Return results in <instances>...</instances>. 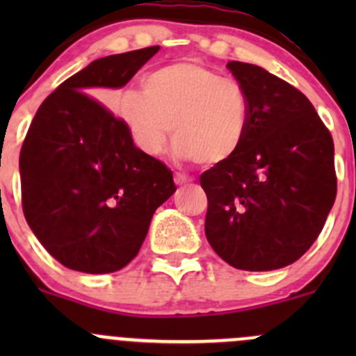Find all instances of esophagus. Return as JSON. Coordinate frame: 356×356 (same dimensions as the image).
<instances>
[{
  "label": "esophagus",
  "instance_id": "34e87169",
  "mask_svg": "<svg viewBox=\"0 0 356 356\" xmlns=\"http://www.w3.org/2000/svg\"><path fill=\"white\" fill-rule=\"evenodd\" d=\"M174 179H175V184L177 186H186L191 182V177H188V175H184V174H175Z\"/></svg>",
  "mask_w": 356,
  "mask_h": 356
}]
</instances>
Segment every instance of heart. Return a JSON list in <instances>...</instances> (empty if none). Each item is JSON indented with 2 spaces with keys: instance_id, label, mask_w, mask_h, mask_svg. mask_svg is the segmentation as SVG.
<instances>
[{
  "instance_id": "obj_1",
  "label": "heart",
  "mask_w": 356,
  "mask_h": 356,
  "mask_svg": "<svg viewBox=\"0 0 356 356\" xmlns=\"http://www.w3.org/2000/svg\"><path fill=\"white\" fill-rule=\"evenodd\" d=\"M145 91L124 89L113 115L146 155H160L174 136V155L201 165L231 160L250 124V102L239 82L200 63L181 62L153 70Z\"/></svg>"
}]
</instances>
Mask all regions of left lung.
Masks as SVG:
<instances>
[{
    "label": "left lung",
    "instance_id": "1",
    "mask_svg": "<svg viewBox=\"0 0 356 356\" xmlns=\"http://www.w3.org/2000/svg\"><path fill=\"white\" fill-rule=\"evenodd\" d=\"M246 91L250 124L231 160L200 177L204 234L239 270L282 268L315 243L336 200L331 132L303 92L265 68L229 62Z\"/></svg>",
    "mask_w": 356,
    "mask_h": 356
}]
</instances>
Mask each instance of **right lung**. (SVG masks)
<instances>
[{"label":"right lung","instance_id":"add662e5","mask_svg":"<svg viewBox=\"0 0 356 356\" xmlns=\"http://www.w3.org/2000/svg\"><path fill=\"white\" fill-rule=\"evenodd\" d=\"M160 46L98 58L42 102L20 152L25 220L72 270L110 274L141 250L149 222L175 193L170 168L136 148L124 125L86 95L118 89Z\"/></svg>","mask_w":356,"mask_h":356}]
</instances>
